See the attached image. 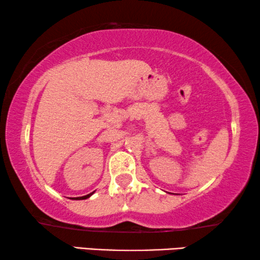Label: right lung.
<instances>
[{"label":"right lung","instance_id":"right-lung-1","mask_svg":"<svg viewBox=\"0 0 260 260\" xmlns=\"http://www.w3.org/2000/svg\"><path fill=\"white\" fill-rule=\"evenodd\" d=\"M94 191H92V193H90V194H87V195H84V197H79V198H73V200H85V199H88L91 197L92 194H93Z\"/></svg>","mask_w":260,"mask_h":260}]
</instances>
